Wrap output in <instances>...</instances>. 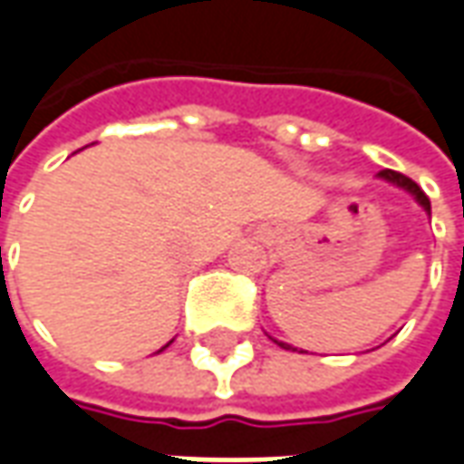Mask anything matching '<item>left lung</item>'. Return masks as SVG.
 <instances>
[{
    "instance_id": "obj_1",
    "label": "left lung",
    "mask_w": 464,
    "mask_h": 464,
    "mask_svg": "<svg viewBox=\"0 0 464 464\" xmlns=\"http://www.w3.org/2000/svg\"><path fill=\"white\" fill-rule=\"evenodd\" d=\"M379 179H384V181H389V184H394V187H399V189H404L407 194H411L414 197V201L420 204L421 209L427 214H432V204H430V199H427V194L411 181L409 177H404V174H399V171H392V169H384V171H379ZM277 346H283L285 351H298V348H293L290 343H283V341H277V338H273Z\"/></svg>"
}]
</instances>
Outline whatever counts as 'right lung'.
Wrapping results in <instances>:
<instances>
[{"label": "right lung", "instance_id": "right-lung-1", "mask_svg": "<svg viewBox=\"0 0 464 464\" xmlns=\"http://www.w3.org/2000/svg\"><path fill=\"white\" fill-rule=\"evenodd\" d=\"M169 343H171V341H169ZM169 343H166V346H169ZM166 346H164V348H166ZM164 348H161V351H164Z\"/></svg>", "mask_w": 464, "mask_h": 464}]
</instances>
